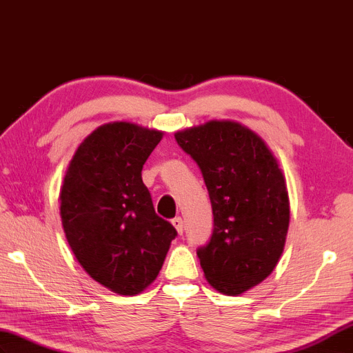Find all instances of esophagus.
<instances>
[{
    "instance_id": "34e87169",
    "label": "esophagus",
    "mask_w": 353,
    "mask_h": 353,
    "mask_svg": "<svg viewBox=\"0 0 353 353\" xmlns=\"http://www.w3.org/2000/svg\"><path fill=\"white\" fill-rule=\"evenodd\" d=\"M171 224L174 225L176 232H177L179 234H182V233H183V219H182V218H180V216L173 218V219H171Z\"/></svg>"
}]
</instances>
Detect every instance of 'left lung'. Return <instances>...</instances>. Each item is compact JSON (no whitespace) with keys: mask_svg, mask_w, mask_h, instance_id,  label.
<instances>
[{"mask_svg":"<svg viewBox=\"0 0 353 353\" xmlns=\"http://www.w3.org/2000/svg\"><path fill=\"white\" fill-rule=\"evenodd\" d=\"M200 167L214 212V233L196 250L204 276L237 296L272 274L289 230L283 171L266 143L232 120H210L174 134Z\"/></svg>","mask_w":353,"mask_h":353,"instance_id":"1","label":"left lung"}]
</instances>
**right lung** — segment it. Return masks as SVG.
Returning a JSON list of instances; mask_svg holds the SVG:
<instances>
[{"label": "right lung", "mask_w": 353, "mask_h": 353, "mask_svg": "<svg viewBox=\"0 0 353 353\" xmlns=\"http://www.w3.org/2000/svg\"><path fill=\"white\" fill-rule=\"evenodd\" d=\"M162 135L128 121L99 126L79 144L60 191L63 230L79 265L126 296L157 280L177 236L157 215L141 179Z\"/></svg>", "instance_id": "1"}]
</instances>
